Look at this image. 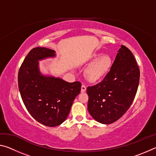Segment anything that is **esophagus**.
Instances as JSON below:
<instances>
[{
    "instance_id": "esophagus-1",
    "label": "esophagus",
    "mask_w": 156,
    "mask_h": 156,
    "mask_svg": "<svg viewBox=\"0 0 156 156\" xmlns=\"http://www.w3.org/2000/svg\"><path fill=\"white\" fill-rule=\"evenodd\" d=\"M86 89H87L86 86L84 85V84H83V85L81 86V92H82V93H84V92H85Z\"/></svg>"
}]
</instances>
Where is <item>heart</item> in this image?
Listing matches in <instances>:
<instances>
[{"instance_id":"obj_1","label":"heart","mask_w":156,"mask_h":156,"mask_svg":"<svg viewBox=\"0 0 156 156\" xmlns=\"http://www.w3.org/2000/svg\"><path fill=\"white\" fill-rule=\"evenodd\" d=\"M92 62L85 69L84 74L89 81L95 83L106 76L112 67V58L108 55L102 56L101 53L94 54L89 59Z\"/></svg>"}]
</instances>
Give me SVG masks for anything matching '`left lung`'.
Returning a JSON list of instances; mask_svg holds the SVG:
<instances>
[{"label":"left lung","instance_id":"obj_1","mask_svg":"<svg viewBox=\"0 0 156 156\" xmlns=\"http://www.w3.org/2000/svg\"><path fill=\"white\" fill-rule=\"evenodd\" d=\"M140 70L133 54L121 45L109 72L103 80L88 87L87 109L94 120L108 125L125 114L136 96Z\"/></svg>","mask_w":156,"mask_h":156}]
</instances>
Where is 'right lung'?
Listing matches in <instances>:
<instances>
[{
	"mask_svg": "<svg viewBox=\"0 0 156 156\" xmlns=\"http://www.w3.org/2000/svg\"><path fill=\"white\" fill-rule=\"evenodd\" d=\"M56 56L54 50L34 48L21 65L18 75L20 96L29 113L38 122L51 127L67 119L81 89L80 82L68 83L41 72L39 61Z\"/></svg>",
	"mask_w": 156,
	"mask_h": 156,
	"instance_id": "obj_1",
	"label": "right lung"
}]
</instances>
